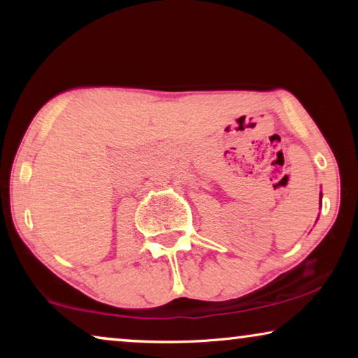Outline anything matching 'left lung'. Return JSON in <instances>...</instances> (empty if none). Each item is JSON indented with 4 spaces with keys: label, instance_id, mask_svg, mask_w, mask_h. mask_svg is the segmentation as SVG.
Segmentation results:
<instances>
[{
    "label": "left lung",
    "instance_id": "8db88e82",
    "mask_svg": "<svg viewBox=\"0 0 358 358\" xmlns=\"http://www.w3.org/2000/svg\"><path fill=\"white\" fill-rule=\"evenodd\" d=\"M321 195H322V194H321Z\"/></svg>",
    "mask_w": 358,
    "mask_h": 358
}]
</instances>
